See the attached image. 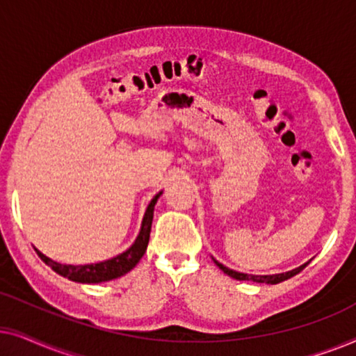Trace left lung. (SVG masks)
<instances>
[{
    "instance_id": "left-lung-1",
    "label": "left lung",
    "mask_w": 356,
    "mask_h": 356,
    "mask_svg": "<svg viewBox=\"0 0 356 356\" xmlns=\"http://www.w3.org/2000/svg\"><path fill=\"white\" fill-rule=\"evenodd\" d=\"M213 262H216V264L218 266V269L223 270L227 275H230V277H233V279H236V280H252V282H257V284H272V285H274V284H280V282H284V280H286V279H290V277L300 274V272L303 270L305 267L309 264V262H306V264L296 267V269L290 270V272H285V274H275V275H248V274H241V272H235V270L228 269V267L220 264V262H217L216 259H213Z\"/></svg>"
}]
</instances>
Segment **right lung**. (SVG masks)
Instances as JSON below:
<instances>
[{
  "instance_id": "1",
  "label": "right lung",
  "mask_w": 356,
  "mask_h": 356,
  "mask_svg": "<svg viewBox=\"0 0 356 356\" xmlns=\"http://www.w3.org/2000/svg\"><path fill=\"white\" fill-rule=\"evenodd\" d=\"M159 193L152 201H150L147 211H145V216L143 218V225H140V232L138 238H136L134 245L121 252L113 259L97 262V264H87V266H71V264H60V262L51 261L50 257L42 254L40 251H37V254L40 259L51 267L56 274L63 277H67V279L72 282H81V284H100V282H108L113 279H118V277L128 274L131 269H134L136 264L140 261V257L144 256L145 250H147L149 245V236H150V227H152V218H154V207L157 199L160 197Z\"/></svg>"
}]
</instances>
